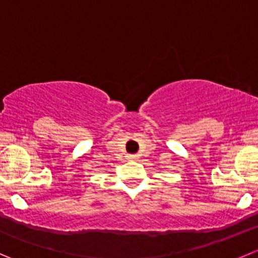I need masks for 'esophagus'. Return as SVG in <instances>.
Segmentation results:
<instances>
[{
  "label": "esophagus",
  "instance_id": "34e87169",
  "mask_svg": "<svg viewBox=\"0 0 258 258\" xmlns=\"http://www.w3.org/2000/svg\"><path fill=\"white\" fill-rule=\"evenodd\" d=\"M127 158H129V159H137V158H138V156H136V154H129V156H127Z\"/></svg>",
  "mask_w": 258,
  "mask_h": 258
}]
</instances>
